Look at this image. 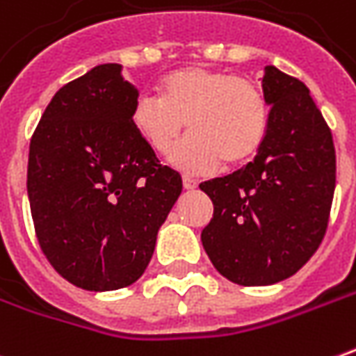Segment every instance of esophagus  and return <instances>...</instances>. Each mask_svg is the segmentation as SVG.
Segmentation results:
<instances>
[{
	"instance_id": "34e87169",
	"label": "esophagus",
	"mask_w": 356,
	"mask_h": 356,
	"mask_svg": "<svg viewBox=\"0 0 356 356\" xmlns=\"http://www.w3.org/2000/svg\"><path fill=\"white\" fill-rule=\"evenodd\" d=\"M183 186H185V191H195L198 183H196L195 179L191 177H183Z\"/></svg>"
}]
</instances>
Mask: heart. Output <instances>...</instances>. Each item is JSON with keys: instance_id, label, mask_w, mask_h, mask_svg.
I'll list each match as a JSON object with an SVG mask.
<instances>
[{"instance_id": "obj_1", "label": "heart", "mask_w": 356, "mask_h": 356, "mask_svg": "<svg viewBox=\"0 0 356 356\" xmlns=\"http://www.w3.org/2000/svg\"><path fill=\"white\" fill-rule=\"evenodd\" d=\"M161 98L138 96L131 109L136 133L154 152L170 156L185 128L187 137L173 165L185 173H208L221 161L237 168L262 148L270 127V106L252 81L227 71L191 65L170 73Z\"/></svg>"}]
</instances>
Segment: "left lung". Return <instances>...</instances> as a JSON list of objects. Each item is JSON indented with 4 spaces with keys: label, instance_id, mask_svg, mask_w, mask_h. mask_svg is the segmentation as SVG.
<instances>
[{
    "label": "left lung",
    "instance_id": "left-lung-1",
    "mask_svg": "<svg viewBox=\"0 0 356 356\" xmlns=\"http://www.w3.org/2000/svg\"><path fill=\"white\" fill-rule=\"evenodd\" d=\"M268 135L247 168L200 185L213 202L202 247L238 285H272L297 273L324 238L335 191L332 131L305 83L264 69Z\"/></svg>",
    "mask_w": 356,
    "mask_h": 356
}]
</instances>
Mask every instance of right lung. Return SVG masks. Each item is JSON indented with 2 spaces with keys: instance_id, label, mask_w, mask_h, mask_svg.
Returning <instances> with one entry per match:
<instances>
[{
  "instance_id": "add662e5",
  "label": "right lung",
  "mask_w": 356,
  "mask_h": 356,
  "mask_svg": "<svg viewBox=\"0 0 356 356\" xmlns=\"http://www.w3.org/2000/svg\"><path fill=\"white\" fill-rule=\"evenodd\" d=\"M104 63L56 92L34 131L26 191L40 248L86 291L135 283L183 191L136 133L138 90Z\"/></svg>"
}]
</instances>
